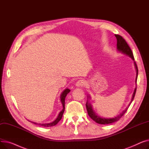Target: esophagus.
<instances>
[{"label":"esophagus","mask_w":149,"mask_h":149,"mask_svg":"<svg viewBox=\"0 0 149 149\" xmlns=\"http://www.w3.org/2000/svg\"><path fill=\"white\" fill-rule=\"evenodd\" d=\"M86 84V82L85 80H79L76 83V86H77V87L84 86H85Z\"/></svg>","instance_id":"esophagus-1"}]
</instances>
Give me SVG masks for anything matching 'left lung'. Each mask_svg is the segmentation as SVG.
Listing matches in <instances>:
<instances>
[{"label":"left lung","instance_id":"obj_1","mask_svg":"<svg viewBox=\"0 0 149 149\" xmlns=\"http://www.w3.org/2000/svg\"><path fill=\"white\" fill-rule=\"evenodd\" d=\"M115 36L116 37V40H117L116 46H117V50H118V51L121 52L122 54L127 55V56L130 57L134 61V54H133V52H132L130 48L129 47V46L128 45V44L127 43V42H126V40H125L120 35L115 34ZM134 65H135V69H136V79H135V83L136 84L138 70L137 65H136L135 61H134ZM136 91V88L134 90V93H133L132 100L130 101V102L129 103V105L127 106V107L126 109H125V110H124L121 113H120L119 115H118L116 116L113 117V118H103V117H101V116H98L97 115V113H96L95 112V111H93V109L92 108V106L89 103V100H88L86 104V107L89 116L91 117V118H92L93 121H95L96 123H97L98 124H111V123H115L117 121H118L121 118V117L123 116V115L126 112L129 107L130 106V105L132 103L133 100H134V97L135 95ZM89 98L91 99V97H90L89 95H88V99H89Z\"/></svg>","mask_w":149,"mask_h":149}]
</instances>
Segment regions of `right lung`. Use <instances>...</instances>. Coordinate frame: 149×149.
<instances>
[{
	"mask_svg": "<svg viewBox=\"0 0 149 149\" xmlns=\"http://www.w3.org/2000/svg\"><path fill=\"white\" fill-rule=\"evenodd\" d=\"M70 91L68 89V88H66L62 92V93H61V95H60V101L61 102V104H62V106H63V109L62 111H61V112L59 113L57 118L54 121H52V123H45V124H41V123H36L34 122H32L33 123H34L36 124H38L39 125V126H43V127H51V126H55V125H56L59 121L62 118V116H63V114L64 113V111H65V98L67 95L68 93L70 92Z\"/></svg>",
	"mask_w": 149,
	"mask_h": 149,
	"instance_id": "1",
	"label": "right lung"
}]
</instances>
